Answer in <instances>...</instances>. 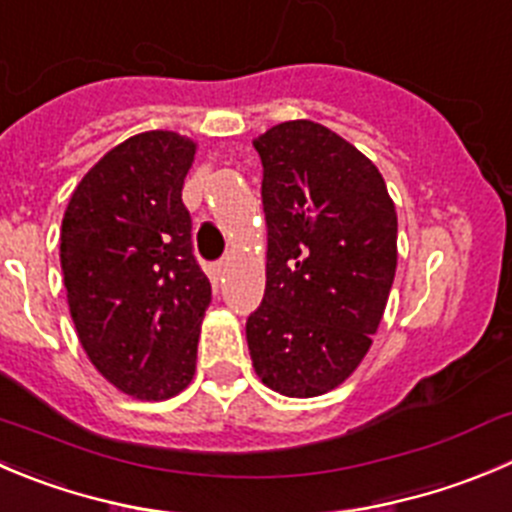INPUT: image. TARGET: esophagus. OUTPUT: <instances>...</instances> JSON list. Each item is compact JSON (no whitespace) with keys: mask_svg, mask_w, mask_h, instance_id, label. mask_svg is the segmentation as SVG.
I'll list each match as a JSON object with an SVG mask.
<instances>
[{"mask_svg":"<svg viewBox=\"0 0 512 512\" xmlns=\"http://www.w3.org/2000/svg\"><path fill=\"white\" fill-rule=\"evenodd\" d=\"M226 261H218V264H213V269H211V279L213 281H216V284H218V281H221L223 279V274H226Z\"/></svg>","mask_w":512,"mask_h":512,"instance_id":"1","label":"esophagus"}]
</instances>
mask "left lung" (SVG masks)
<instances>
[{
  "instance_id": "left-lung-1",
  "label": "left lung",
  "mask_w": 512,
  "mask_h": 512,
  "mask_svg": "<svg viewBox=\"0 0 512 512\" xmlns=\"http://www.w3.org/2000/svg\"><path fill=\"white\" fill-rule=\"evenodd\" d=\"M264 165V301L246 321L266 387L319 397L372 347L397 269V213L377 165L311 120L253 140Z\"/></svg>"
}]
</instances>
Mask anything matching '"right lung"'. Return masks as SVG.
Listing matches in <instances>:
<instances>
[{
  "instance_id": "obj_1",
  "label": "right lung",
  "mask_w": 512,
  "mask_h": 512,
  "mask_svg": "<svg viewBox=\"0 0 512 512\" xmlns=\"http://www.w3.org/2000/svg\"><path fill=\"white\" fill-rule=\"evenodd\" d=\"M196 143L150 130L102 155L67 203L60 264L77 337L97 372L138 399L196 374L211 281L193 256L183 180Z\"/></svg>"
}]
</instances>
